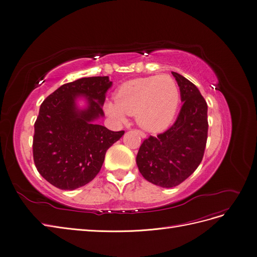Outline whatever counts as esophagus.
<instances>
[{
	"label": "esophagus",
	"mask_w": 257,
	"mask_h": 257,
	"mask_svg": "<svg viewBox=\"0 0 257 257\" xmlns=\"http://www.w3.org/2000/svg\"><path fill=\"white\" fill-rule=\"evenodd\" d=\"M137 132L140 134V136L143 138V139H146V133L145 132H143V131H141V130H137Z\"/></svg>",
	"instance_id": "1"
}]
</instances>
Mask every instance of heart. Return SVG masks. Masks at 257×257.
I'll use <instances>...</instances> for the list:
<instances>
[{
  "label": "heart",
  "mask_w": 257,
  "mask_h": 257,
  "mask_svg": "<svg viewBox=\"0 0 257 257\" xmlns=\"http://www.w3.org/2000/svg\"><path fill=\"white\" fill-rule=\"evenodd\" d=\"M179 100L178 85L171 76H150L121 84L116 90L115 102H108L105 110L120 123L125 121L126 114H136L142 128L159 132L171 124Z\"/></svg>",
  "instance_id": "heart-1"
}]
</instances>
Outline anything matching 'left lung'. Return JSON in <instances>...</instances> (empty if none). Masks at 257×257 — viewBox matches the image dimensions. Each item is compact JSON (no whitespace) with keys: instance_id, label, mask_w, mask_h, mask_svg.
<instances>
[{"instance_id":"8db88e82","label":"left lung","mask_w":257,"mask_h":257,"mask_svg":"<svg viewBox=\"0 0 257 257\" xmlns=\"http://www.w3.org/2000/svg\"><path fill=\"white\" fill-rule=\"evenodd\" d=\"M183 105L171 128L146 139L140 147L137 165L143 177L161 187L179 185L196 171L207 141V103L190 80L172 72Z\"/></svg>"}]
</instances>
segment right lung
Segmentation results:
<instances>
[{
    "label": "right lung",
    "instance_id": "right-lung-1",
    "mask_svg": "<svg viewBox=\"0 0 257 257\" xmlns=\"http://www.w3.org/2000/svg\"><path fill=\"white\" fill-rule=\"evenodd\" d=\"M112 85L108 76L81 78L57 88L40 105L34 124L33 159L38 173L57 188L73 191L100 172L108 148L125 131H111L93 123L104 115L102 106ZM88 101L85 110L77 97Z\"/></svg>",
    "mask_w": 257,
    "mask_h": 257
}]
</instances>
